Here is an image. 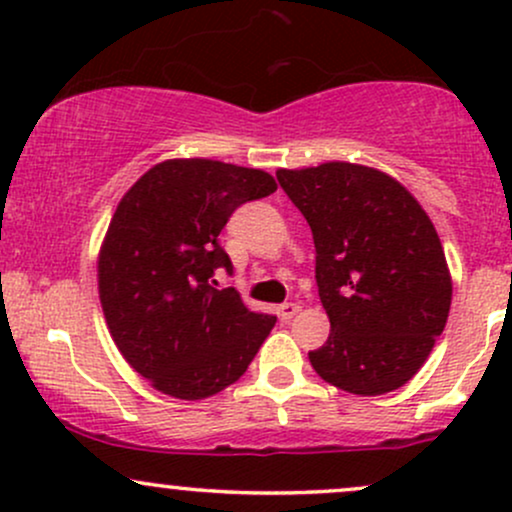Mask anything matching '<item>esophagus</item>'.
<instances>
[{"label":"esophagus","mask_w":512,"mask_h":512,"mask_svg":"<svg viewBox=\"0 0 512 512\" xmlns=\"http://www.w3.org/2000/svg\"><path fill=\"white\" fill-rule=\"evenodd\" d=\"M298 310H301V305H298V303H281L279 308H276V315H279V320L289 322L291 317L298 313Z\"/></svg>","instance_id":"1"}]
</instances>
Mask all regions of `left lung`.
<instances>
[{
	"instance_id": "obj_1",
	"label": "left lung",
	"mask_w": 512,
	"mask_h": 512,
	"mask_svg": "<svg viewBox=\"0 0 512 512\" xmlns=\"http://www.w3.org/2000/svg\"><path fill=\"white\" fill-rule=\"evenodd\" d=\"M308 221L330 337L308 358L351 395L397 390L416 375L448 322L452 281L421 204L390 175L356 163L279 170Z\"/></svg>"
}]
</instances>
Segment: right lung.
I'll return each instance as SVG.
<instances>
[{"mask_svg":"<svg viewBox=\"0 0 512 512\" xmlns=\"http://www.w3.org/2000/svg\"><path fill=\"white\" fill-rule=\"evenodd\" d=\"M257 168L209 158L163 161L117 204L98 257L108 330L125 361L163 395L204 399L236 383L276 317L252 313L233 286L219 233L240 204L269 197Z\"/></svg>","mask_w":512,"mask_h":512,"instance_id":"1","label":"right lung"}]
</instances>
